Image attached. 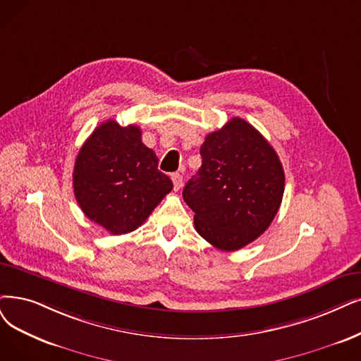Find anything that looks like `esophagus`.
<instances>
[{
  "label": "esophagus",
  "instance_id": "obj_1",
  "mask_svg": "<svg viewBox=\"0 0 361 361\" xmlns=\"http://www.w3.org/2000/svg\"><path fill=\"white\" fill-rule=\"evenodd\" d=\"M171 180H173V186H175V191H179L180 186H182V180H183L180 173H173Z\"/></svg>",
  "mask_w": 361,
  "mask_h": 361
}]
</instances>
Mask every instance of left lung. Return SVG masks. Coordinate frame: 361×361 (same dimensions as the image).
Masks as SVG:
<instances>
[{"instance_id":"obj_1","label":"left lung","mask_w":361,"mask_h":361,"mask_svg":"<svg viewBox=\"0 0 361 361\" xmlns=\"http://www.w3.org/2000/svg\"><path fill=\"white\" fill-rule=\"evenodd\" d=\"M200 170L183 188L197 233L234 252L264 234L280 209L284 170L268 140L234 117L206 136Z\"/></svg>"}]
</instances>
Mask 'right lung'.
I'll return each mask as SVG.
<instances>
[{
    "label": "right lung",
    "mask_w": 361,
    "mask_h": 361,
    "mask_svg": "<svg viewBox=\"0 0 361 361\" xmlns=\"http://www.w3.org/2000/svg\"><path fill=\"white\" fill-rule=\"evenodd\" d=\"M72 183L84 214L114 235L139 228L173 190L170 178L158 170L155 152L143 145L140 128L114 120L84 142Z\"/></svg>",
    "instance_id": "add662e5"
}]
</instances>
